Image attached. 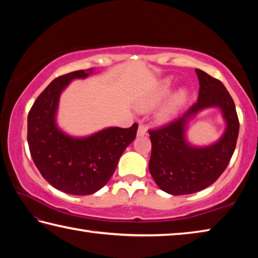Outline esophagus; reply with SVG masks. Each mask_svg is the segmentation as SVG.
I'll use <instances>...</instances> for the list:
<instances>
[{
	"instance_id": "1",
	"label": "esophagus",
	"mask_w": 258,
	"mask_h": 258,
	"mask_svg": "<svg viewBox=\"0 0 258 258\" xmlns=\"http://www.w3.org/2000/svg\"><path fill=\"white\" fill-rule=\"evenodd\" d=\"M147 133V126L144 125V124H139L138 126V132H137V136H145Z\"/></svg>"
}]
</instances>
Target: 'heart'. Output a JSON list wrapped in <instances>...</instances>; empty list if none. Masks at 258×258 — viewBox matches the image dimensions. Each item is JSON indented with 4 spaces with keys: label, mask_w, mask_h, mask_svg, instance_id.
<instances>
[{
    "label": "heart",
    "mask_w": 258,
    "mask_h": 258,
    "mask_svg": "<svg viewBox=\"0 0 258 258\" xmlns=\"http://www.w3.org/2000/svg\"><path fill=\"white\" fill-rule=\"evenodd\" d=\"M171 88H172V79L165 78L161 80L151 92H148L145 96H143L139 99L136 104L137 108L141 111H148L156 107L170 94ZM187 97L188 93L184 88H181L178 92H175L169 99V102L165 104V106L157 114L159 120L165 122L172 119L180 110V107L187 101Z\"/></svg>",
    "instance_id": "1"
}]
</instances>
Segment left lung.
<instances>
[{
  "mask_svg": "<svg viewBox=\"0 0 258 258\" xmlns=\"http://www.w3.org/2000/svg\"><path fill=\"white\" fill-rule=\"evenodd\" d=\"M195 71L200 81L197 102L179 119L161 129L150 130V172L162 190L174 196L201 191L214 183L231 160L239 134L236 106L227 88L206 72ZM207 108H219L226 129L210 146H192L186 138L187 124Z\"/></svg>",
  "mask_w": 258,
  "mask_h": 258,
  "instance_id": "obj_1",
  "label": "left lung"
}]
</instances>
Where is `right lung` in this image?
Masks as SVG:
<instances>
[{
    "label": "right lung",
    "mask_w": 258,
    "mask_h": 258,
    "mask_svg": "<svg viewBox=\"0 0 258 258\" xmlns=\"http://www.w3.org/2000/svg\"><path fill=\"white\" fill-rule=\"evenodd\" d=\"M93 74L94 69L79 70L54 79L28 114L27 139L35 165L51 186L70 195H90L105 186L138 129L137 123L126 129L108 126L85 137L60 129L56 115L62 92L72 80Z\"/></svg>",
    "instance_id": "add662e5"
}]
</instances>
